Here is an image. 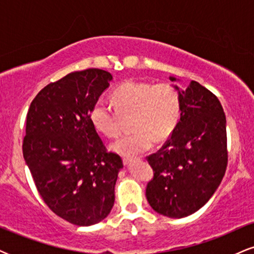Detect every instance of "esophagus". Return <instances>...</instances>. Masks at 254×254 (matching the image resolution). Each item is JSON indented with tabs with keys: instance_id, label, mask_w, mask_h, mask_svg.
<instances>
[{
	"instance_id": "1",
	"label": "esophagus",
	"mask_w": 254,
	"mask_h": 254,
	"mask_svg": "<svg viewBox=\"0 0 254 254\" xmlns=\"http://www.w3.org/2000/svg\"><path fill=\"white\" fill-rule=\"evenodd\" d=\"M133 157H129V156H124L123 157V162H124V165H129L130 162H132L133 161Z\"/></svg>"
}]
</instances>
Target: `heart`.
I'll use <instances>...</instances> for the list:
<instances>
[{"label":"heart","mask_w":254,"mask_h":254,"mask_svg":"<svg viewBox=\"0 0 254 254\" xmlns=\"http://www.w3.org/2000/svg\"><path fill=\"white\" fill-rule=\"evenodd\" d=\"M115 109L99 99L89 111L90 123L107 137H116L122 131V118L131 117L132 132L117 139L111 148L125 156H135L153 147L156 141L168 138L182 117V94L168 82L150 83L125 81L113 90Z\"/></svg>","instance_id":"b5f03b06"}]
</instances>
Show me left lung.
<instances>
[{"label":"left lung","instance_id":"1","mask_svg":"<svg viewBox=\"0 0 254 254\" xmlns=\"http://www.w3.org/2000/svg\"><path fill=\"white\" fill-rule=\"evenodd\" d=\"M180 94L179 124L161 149L147 156L154 172L145 189L148 202L156 212L173 218L199 210L222 182L228 164L220 100L196 81Z\"/></svg>","mask_w":254,"mask_h":254}]
</instances>
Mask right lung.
Returning a JSON list of instances; mask_svg holds the SVG:
<instances>
[{"label":"right lung","instance_id":"add662e5","mask_svg":"<svg viewBox=\"0 0 254 254\" xmlns=\"http://www.w3.org/2000/svg\"><path fill=\"white\" fill-rule=\"evenodd\" d=\"M111 80L101 69L70 72L38 93L26 118L22 154L37 190L57 216L76 226H92L110 214L123 167L89 119Z\"/></svg>","mask_w":254,"mask_h":254}]
</instances>
